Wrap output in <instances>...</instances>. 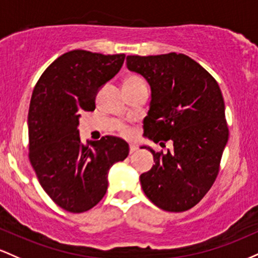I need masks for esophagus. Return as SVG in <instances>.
<instances>
[{"label": "esophagus", "mask_w": 258, "mask_h": 258, "mask_svg": "<svg viewBox=\"0 0 258 258\" xmlns=\"http://www.w3.org/2000/svg\"><path fill=\"white\" fill-rule=\"evenodd\" d=\"M129 150H130V153H133V152H135L138 150V147L135 146L134 144H130L129 145Z\"/></svg>", "instance_id": "1"}]
</instances>
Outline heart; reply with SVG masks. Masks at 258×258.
I'll list each match as a JSON object with an SVG mask.
<instances>
[{"label":"heart","instance_id":"heart-1","mask_svg":"<svg viewBox=\"0 0 258 258\" xmlns=\"http://www.w3.org/2000/svg\"><path fill=\"white\" fill-rule=\"evenodd\" d=\"M137 80H139L138 77H130V78H128V79L125 80V83L137 82ZM125 83H124V84H125ZM121 133H123L124 135H130V134H132V129L128 128V126H123V128H121Z\"/></svg>","mask_w":258,"mask_h":258}]
</instances>
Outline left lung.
<instances>
[{
    "instance_id": "obj_1",
    "label": "left lung",
    "mask_w": 258,
    "mask_h": 258,
    "mask_svg": "<svg viewBox=\"0 0 258 258\" xmlns=\"http://www.w3.org/2000/svg\"><path fill=\"white\" fill-rule=\"evenodd\" d=\"M130 71L151 85V103L144 135L161 146L155 164L140 175L145 195L168 212L198 205L216 181L229 138L218 83L198 62L183 53L128 56Z\"/></svg>"
}]
</instances>
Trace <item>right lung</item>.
Here are the masks:
<instances>
[{
  "instance_id": "add662e5",
  "label": "right lung",
  "mask_w": 258,
  "mask_h": 258,
  "mask_svg": "<svg viewBox=\"0 0 258 258\" xmlns=\"http://www.w3.org/2000/svg\"><path fill=\"white\" fill-rule=\"evenodd\" d=\"M124 59V53L69 51L46 68L31 95L29 160L46 194L71 213L96 206L107 191L109 168L129 155L123 139L106 135L85 145L78 130L80 115L96 108L98 89Z\"/></svg>"
}]
</instances>
